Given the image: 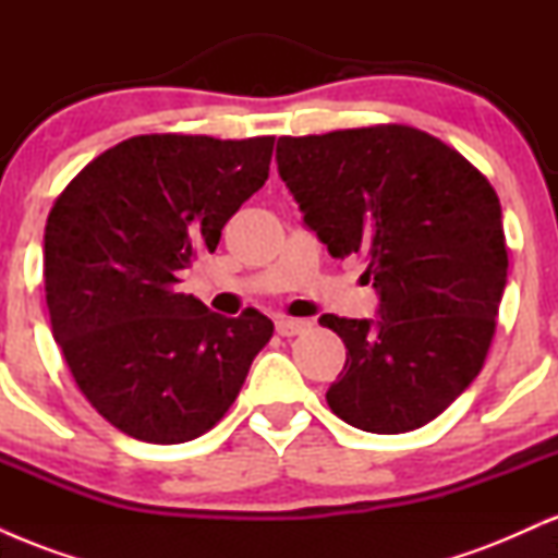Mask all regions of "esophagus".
<instances>
[{
    "instance_id": "1",
    "label": "esophagus",
    "mask_w": 558,
    "mask_h": 558,
    "mask_svg": "<svg viewBox=\"0 0 558 558\" xmlns=\"http://www.w3.org/2000/svg\"><path fill=\"white\" fill-rule=\"evenodd\" d=\"M310 328V323L306 319H293V317H280L278 323H275V330L280 332L283 338H291V336H299L301 330Z\"/></svg>"
}]
</instances>
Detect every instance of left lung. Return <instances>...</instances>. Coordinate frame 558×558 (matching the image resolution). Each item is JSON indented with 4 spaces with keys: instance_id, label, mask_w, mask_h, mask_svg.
<instances>
[{
    "instance_id": "left-lung-1",
    "label": "left lung",
    "mask_w": 558,
    "mask_h": 558,
    "mask_svg": "<svg viewBox=\"0 0 558 558\" xmlns=\"http://www.w3.org/2000/svg\"><path fill=\"white\" fill-rule=\"evenodd\" d=\"M278 175L330 257L360 254L377 317L323 315L345 364L325 393L367 433L417 430L470 388L506 288L501 204L457 149L409 125L278 138Z\"/></svg>"
}]
</instances>
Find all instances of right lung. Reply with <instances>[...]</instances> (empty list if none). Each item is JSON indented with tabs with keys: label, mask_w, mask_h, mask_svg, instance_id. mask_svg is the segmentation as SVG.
Returning <instances> with one entry per match:
<instances>
[{
	"label": "right lung",
	"mask_w": 558,
	"mask_h": 558,
	"mask_svg": "<svg viewBox=\"0 0 558 558\" xmlns=\"http://www.w3.org/2000/svg\"><path fill=\"white\" fill-rule=\"evenodd\" d=\"M272 136H136L88 162L54 202L44 288L54 341L81 393L146 444L215 427L272 338V319L209 312L178 275L215 252L265 185Z\"/></svg>",
	"instance_id": "add662e5"
}]
</instances>
